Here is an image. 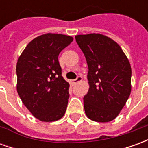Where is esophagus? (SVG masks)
Segmentation results:
<instances>
[{
  "label": "esophagus",
  "instance_id": "1",
  "mask_svg": "<svg viewBox=\"0 0 148 148\" xmlns=\"http://www.w3.org/2000/svg\"><path fill=\"white\" fill-rule=\"evenodd\" d=\"M82 77H81V76H78V77H77L76 79L71 81V83L76 84V83H77V82H82Z\"/></svg>",
  "mask_w": 148,
  "mask_h": 148
}]
</instances>
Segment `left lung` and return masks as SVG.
Returning a JSON list of instances; mask_svg holds the SVG:
<instances>
[{
	"instance_id": "1",
	"label": "left lung",
	"mask_w": 148,
	"mask_h": 148,
	"mask_svg": "<svg viewBox=\"0 0 148 148\" xmlns=\"http://www.w3.org/2000/svg\"><path fill=\"white\" fill-rule=\"evenodd\" d=\"M75 39L89 68L85 112L93 121L109 122L119 115L130 96V62L117 42L106 36L78 35Z\"/></svg>"
}]
</instances>
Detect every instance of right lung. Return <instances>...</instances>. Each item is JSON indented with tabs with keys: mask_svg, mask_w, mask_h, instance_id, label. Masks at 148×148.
Here are the masks:
<instances>
[{
	"mask_svg": "<svg viewBox=\"0 0 148 148\" xmlns=\"http://www.w3.org/2000/svg\"><path fill=\"white\" fill-rule=\"evenodd\" d=\"M73 37L47 33L32 39L16 63V90L32 114L44 122L64 116L70 85L62 76L58 57Z\"/></svg>",
	"mask_w": 148,
	"mask_h": 148,
	"instance_id": "1",
	"label": "right lung"
}]
</instances>
